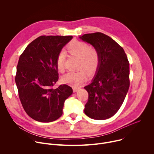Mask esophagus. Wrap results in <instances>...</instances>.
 Listing matches in <instances>:
<instances>
[{
	"mask_svg": "<svg viewBox=\"0 0 154 154\" xmlns=\"http://www.w3.org/2000/svg\"><path fill=\"white\" fill-rule=\"evenodd\" d=\"M80 90V88H73V91L74 93L77 92Z\"/></svg>",
	"mask_w": 154,
	"mask_h": 154,
	"instance_id": "34e87169",
	"label": "esophagus"
}]
</instances>
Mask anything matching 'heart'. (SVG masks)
Instances as JSON below:
<instances>
[{
	"mask_svg": "<svg viewBox=\"0 0 154 154\" xmlns=\"http://www.w3.org/2000/svg\"><path fill=\"white\" fill-rule=\"evenodd\" d=\"M65 52L79 58L78 68L82 69L65 74L62 77L64 83L77 86L85 80L86 72L91 75L97 70L100 63V55L94 47L90 46L85 42L74 40L69 44ZM65 58L66 54L64 52H60L57 58V68L61 73H63L65 70Z\"/></svg>",
	"mask_w": 154,
	"mask_h": 154,
	"instance_id": "1",
	"label": "heart"
}]
</instances>
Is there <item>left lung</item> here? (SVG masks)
Listing matches in <instances>:
<instances>
[{
  "label": "left lung",
  "mask_w": 154,
  "mask_h": 154,
  "mask_svg": "<svg viewBox=\"0 0 154 154\" xmlns=\"http://www.w3.org/2000/svg\"><path fill=\"white\" fill-rule=\"evenodd\" d=\"M80 38L96 48L100 55L95 77L84 87L88 93L84 112L92 119H106L119 110L128 92L129 62L123 48L102 33L85 34Z\"/></svg>",
  "instance_id": "8db88e82"
}]
</instances>
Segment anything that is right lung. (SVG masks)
Segmentation results:
<instances>
[{
  "instance_id": "add662e5",
  "label": "right lung",
  "mask_w": 154,
  "mask_h": 154,
  "mask_svg": "<svg viewBox=\"0 0 154 154\" xmlns=\"http://www.w3.org/2000/svg\"><path fill=\"white\" fill-rule=\"evenodd\" d=\"M72 36H41L27 46L19 57L15 82L26 113L41 122H50L63 114L72 88L54 86L58 80L57 58Z\"/></svg>"
}]
</instances>
